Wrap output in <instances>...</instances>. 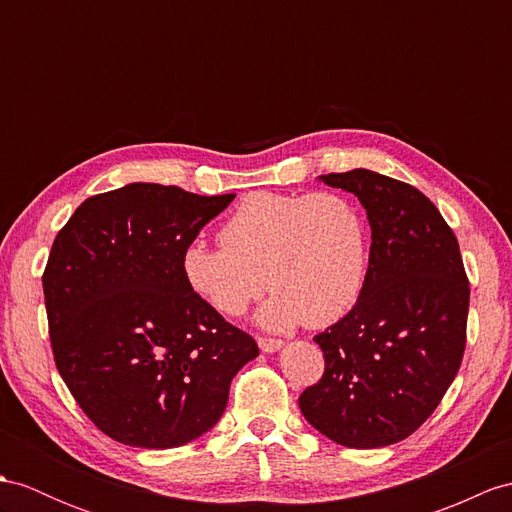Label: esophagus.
I'll list each match as a JSON object with an SVG mask.
<instances>
[{
  "mask_svg": "<svg viewBox=\"0 0 512 512\" xmlns=\"http://www.w3.org/2000/svg\"><path fill=\"white\" fill-rule=\"evenodd\" d=\"M258 347H260V350H263L265 354H273V352L282 350L284 343H282V341H276V339H263V336H260V339H258Z\"/></svg>",
  "mask_w": 512,
  "mask_h": 512,
  "instance_id": "1",
  "label": "esophagus"
}]
</instances>
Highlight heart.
Masks as SVG:
<instances>
[{
  "instance_id": "b5f03b06",
  "label": "heart",
  "mask_w": 512,
  "mask_h": 512,
  "mask_svg": "<svg viewBox=\"0 0 512 512\" xmlns=\"http://www.w3.org/2000/svg\"><path fill=\"white\" fill-rule=\"evenodd\" d=\"M221 241L186 245L182 276L226 317H241L269 284L276 293L260 308V326L326 328L363 293L367 223L345 195L249 193L223 223Z\"/></svg>"
}]
</instances>
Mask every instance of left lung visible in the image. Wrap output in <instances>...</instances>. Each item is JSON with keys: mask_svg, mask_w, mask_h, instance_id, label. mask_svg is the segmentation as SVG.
Instances as JSON below:
<instances>
[{"mask_svg": "<svg viewBox=\"0 0 512 512\" xmlns=\"http://www.w3.org/2000/svg\"><path fill=\"white\" fill-rule=\"evenodd\" d=\"M319 182L358 197L371 247L356 306L315 336L326 371L299 410L330 441L376 450L413 434L454 382L469 282L454 232L415 186L369 169Z\"/></svg>", "mask_w": 512, "mask_h": 512, "instance_id": "1", "label": "left lung"}]
</instances>
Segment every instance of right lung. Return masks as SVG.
<instances>
[{"label": "right lung", "instance_id": "add662e5", "mask_svg": "<svg viewBox=\"0 0 512 512\" xmlns=\"http://www.w3.org/2000/svg\"><path fill=\"white\" fill-rule=\"evenodd\" d=\"M232 199L132 182L86 199L58 232L43 273L56 367L110 439L145 450L195 441L258 356L182 276L184 247Z\"/></svg>", "mask_w": 512, "mask_h": 512}]
</instances>
